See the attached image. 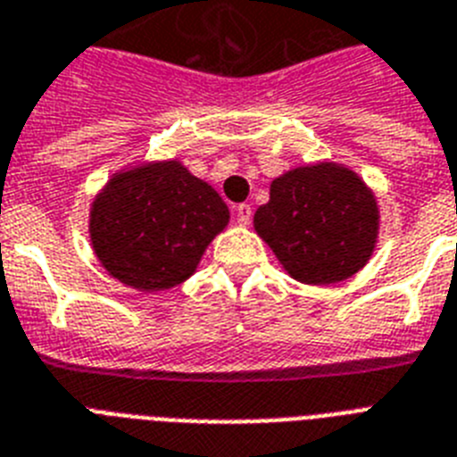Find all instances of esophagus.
<instances>
[{
  "label": "esophagus",
  "instance_id": "obj_1",
  "mask_svg": "<svg viewBox=\"0 0 457 457\" xmlns=\"http://www.w3.org/2000/svg\"><path fill=\"white\" fill-rule=\"evenodd\" d=\"M251 216H253V209H251L248 204H239V206H237V222H239V225H248V222H251Z\"/></svg>",
  "mask_w": 457,
  "mask_h": 457
}]
</instances>
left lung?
I'll return each instance as SVG.
<instances>
[{
  "mask_svg": "<svg viewBox=\"0 0 457 457\" xmlns=\"http://www.w3.org/2000/svg\"><path fill=\"white\" fill-rule=\"evenodd\" d=\"M253 228L293 279L328 287L350 279L370 261L380 209L354 170L317 162L274 178Z\"/></svg>",
  "mask_w": 457,
  "mask_h": 457,
  "instance_id": "1",
  "label": "left lung"
}]
</instances>
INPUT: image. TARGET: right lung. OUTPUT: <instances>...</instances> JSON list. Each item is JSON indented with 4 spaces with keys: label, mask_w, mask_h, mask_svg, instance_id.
<instances>
[{
    "label": "right lung",
    "mask_w": 457,
    "mask_h": 457,
    "mask_svg": "<svg viewBox=\"0 0 457 457\" xmlns=\"http://www.w3.org/2000/svg\"><path fill=\"white\" fill-rule=\"evenodd\" d=\"M229 209L178 159L114 173L88 211V235L107 274L157 293L195 274L204 251L228 228Z\"/></svg>",
    "instance_id": "add662e5"
}]
</instances>
